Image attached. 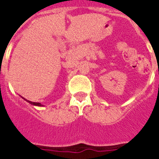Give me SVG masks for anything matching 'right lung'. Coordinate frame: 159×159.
Masks as SVG:
<instances>
[{
  "label": "right lung",
  "instance_id": "add662e5",
  "mask_svg": "<svg viewBox=\"0 0 159 159\" xmlns=\"http://www.w3.org/2000/svg\"><path fill=\"white\" fill-rule=\"evenodd\" d=\"M22 98H23V97H22ZM23 99L25 100V101H26V102H29L30 104L33 105V106H43V105L41 104V103H39V102H30V101H27V100L25 99V98H23Z\"/></svg>",
  "mask_w": 159,
  "mask_h": 159
}]
</instances>
